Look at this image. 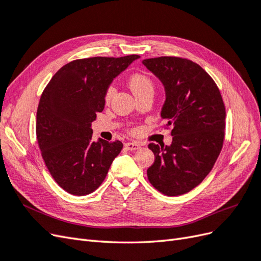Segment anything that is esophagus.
I'll return each instance as SVG.
<instances>
[{"label":"esophagus","mask_w":261,"mask_h":261,"mask_svg":"<svg viewBox=\"0 0 261 261\" xmlns=\"http://www.w3.org/2000/svg\"><path fill=\"white\" fill-rule=\"evenodd\" d=\"M140 147H141V145L138 143H126L125 144V148L127 150H137Z\"/></svg>","instance_id":"34e87169"}]
</instances>
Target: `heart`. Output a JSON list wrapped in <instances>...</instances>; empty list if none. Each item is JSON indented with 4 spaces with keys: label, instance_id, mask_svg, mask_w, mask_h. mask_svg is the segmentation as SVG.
<instances>
[{
    "label": "heart",
    "instance_id": "obj_1",
    "mask_svg": "<svg viewBox=\"0 0 261 261\" xmlns=\"http://www.w3.org/2000/svg\"><path fill=\"white\" fill-rule=\"evenodd\" d=\"M128 85H129V88L133 91V93L135 94V97L139 96V94L144 93V92H147V91L153 92V84H152L151 80L143 74H134L133 76H130L129 81H128ZM113 93H114L113 87L112 86L109 87L106 91V94H105V101L107 102V103L110 100H111Z\"/></svg>",
    "mask_w": 261,
    "mask_h": 261
}]
</instances>
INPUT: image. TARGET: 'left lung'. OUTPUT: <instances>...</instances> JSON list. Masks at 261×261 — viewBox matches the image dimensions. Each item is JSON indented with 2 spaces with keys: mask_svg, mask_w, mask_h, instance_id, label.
Instances as JSON below:
<instances>
[{
  "mask_svg": "<svg viewBox=\"0 0 261 261\" xmlns=\"http://www.w3.org/2000/svg\"><path fill=\"white\" fill-rule=\"evenodd\" d=\"M143 64L164 87L161 117L173 136L170 146L148 145L154 154L148 179L164 195H183L209 174L222 149L223 100L206 70L187 59L161 57Z\"/></svg>",
  "mask_w": 261,
  "mask_h": 261,
  "instance_id": "1",
  "label": "left lung"
}]
</instances>
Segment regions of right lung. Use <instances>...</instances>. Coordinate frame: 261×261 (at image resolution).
<instances>
[{"instance_id": "right-lung-1", "label": "right lung", "mask_w": 261, "mask_h": 261, "mask_svg": "<svg viewBox=\"0 0 261 261\" xmlns=\"http://www.w3.org/2000/svg\"><path fill=\"white\" fill-rule=\"evenodd\" d=\"M139 58L75 60L44 88L37 110V140L50 174L67 193L85 196L96 191L121 152L120 140L93 141L91 123L103 111L114 78Z\"/></svg>"}]
</instances>
